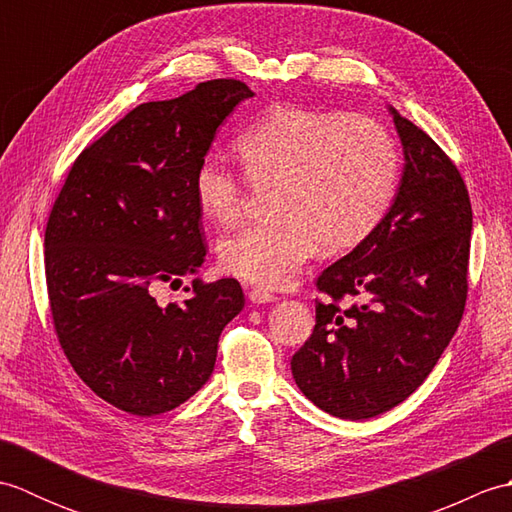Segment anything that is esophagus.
Instances as JSON below:
<instances>
[{
	"instance_id": "obj_1",
	"label": "esophagus",
	"mask_w": 512,
	"mask_h": 512,
	"mask_svg": "<svg viewBox=\"0 0 512 512\" xmlns=\"http://www.w3.org/2000/svg\"><path fill=\"white\" fill-rule=\"evenodd\" d=\"M248 297L253 303H273V301H277V295H273V292H268L264 288H253L248 292Z\"/></svg>"
}]
</instances>
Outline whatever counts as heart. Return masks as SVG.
Returning <instances> with one entry per match:
<instances>
[{
    "instance_id": "1",
    "label": "heart",
    "mask_w": 512,
    "mask_h": 512,
    "mask_svg": "<svg viewBox=\"0 0 512 512\" xmlns=\"http://www.w3.org/2000/svg\"><path fill=\"white\" fill-rule=\"evenodd\" d=\"M237 156L255 187H277L275 220L228 233L220 264L228 275L262 288H284L317 246L352 250L385 220L400 187L394 136L372 118L347 112L279 107L235 138ZM204 217L228 226L244 211L248 180L220 158L200 162L193 176Z\"/></svg>"
}]
</instances>
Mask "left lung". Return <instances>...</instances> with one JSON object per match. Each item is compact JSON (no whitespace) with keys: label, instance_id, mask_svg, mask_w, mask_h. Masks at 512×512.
Here are the masks:
<instances>
[{"label":"left lung","instance_id":"obj_1","mask_svg":"<svg viewBox=\"0 0 512 512\" xmlns=\"http://www.w3.org/2000/svg\"><path fill=\"white\" fill-rule=\"evenodd\" d=\"M391 114L405 149L396 200L317 277V325L290 361L306 398L343 420L407 400L447 350L469 295L473 211L462 173L436 140ZM345 298L359 301L343 307Z\"/></svg>","mask_w":512,"mask_h":512}]
</instances>
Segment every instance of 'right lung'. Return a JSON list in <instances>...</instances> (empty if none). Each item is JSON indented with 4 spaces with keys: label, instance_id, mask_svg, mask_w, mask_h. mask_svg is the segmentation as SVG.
Returning a JSON list of instances; mask_svg holds the SVG:
<instances>
[{
    "label": "right lung",
    "instance_id": "obj_1",
    "mask_svg": "<svg viewBox=\"0 0 512 512\" xmlns=\"http://www.w3.org/2000/svg\"><path fill=\"white\" fill-rule=\"evenodd\" d=\"M253 92L213 79L134 107L85 147L46 226V286L63 354L96 396L134 416L182 405L211 378L224 325L244 308L237 279H193L206 244L193 176L217 127Z\"/></svg>",
    "mask_w": 512,
    "mask_h": 512
}]
</instances>
